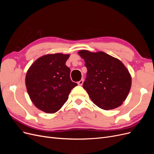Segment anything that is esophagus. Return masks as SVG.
I'll return each mask as SVG.
<instances>
[{
	"label": "esophagus",
	"instance_id": "1",
	"mask_svg": "<svg viewBox=\"0 0 154 154\" xmlns=\"http://www.w3.org/2000/svg\"><path fill=\"white\" fill-rule=\"evenodd\" d=\"M83 83V79H82L81 80H80L78 82V85H82Z\"/></svg>",
	"mask_w": 154,
	"mask_h": 154
}]
</instances>
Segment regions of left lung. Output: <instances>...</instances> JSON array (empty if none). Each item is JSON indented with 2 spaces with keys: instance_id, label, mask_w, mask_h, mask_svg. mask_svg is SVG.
<instances>
[{
  "instance_id": "left-lung-1",
  "label": "left lung",
  "mask_w": 154,
  "mask_h": 154,
  "mask_svg": "<svg viewBox=\"0 0 154 154\" xmlns=\"http://www.w3.org/2000/svg\"><path fill=\"white\" fill-rule=\"evenodd\" d=\"M87 77L83 87L96 105L104 110L117 108L123 103L131 87V76L123 63L104 52L81 50Z\"/></svg>"
}]
</instances>
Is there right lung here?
Here are the masks:
<instances>
[{
  "instance_id": "1",
  "label": "right lung",
  "mask_w": 154,
  "mask_h": 154,
  "mask_svg": "<svg viewBox=\"0 0 154 154\" xmlns=\"http://www.w3.org/2000/svg\"><path fill=\"white\" fill-rule=\"evenodd\" d=\"M69 54L43 56L31 65L26 76V85L32 103L46 113H54L67 101L78 84L71 81L66 62Z\"/></svg>"
}]
</instances>
